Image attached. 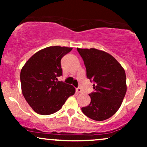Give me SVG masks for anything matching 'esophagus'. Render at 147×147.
<instances>
[{
  "mask_svg": "<svg viewBox=\"0 0 147 147\" xmlns=\"http://www.w3.org/2000/svg\"><path fill=\"white\" fill-rule=\"evenodd\" d=\"M76 92H82V90L81 88H76Z\"/></svg>",
  "mask_w": 147,
  "mask_h": 147,
  "instance_id": "obj_1",
  "label": "esophagus"
}]
</instances>
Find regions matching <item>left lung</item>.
<instances>
[{"instance_id": "left-lung-1", "label": "left lung", "mask_w": 147, "mask_h": 147, "mask_svg": "<svg viewBox=\"0 0 147 147\" xmlns=\"http://www.w3.org/2000/svg\"><path fill=\"white\" fill-rule=\"evenodd\" d=\"M86 68V76L93 82L91 102L82 108L85 115L96 121L112 117L122 104L126 92V73L112 55L95 48H77Z\"/></svg>"}]
</instances>
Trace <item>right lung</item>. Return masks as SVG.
Segmentation results:
<instances>
[{"label": "right lung", "mask_w": 147, "mask_h": 147, "mask_svg": "<svg viewBox=\"0 0 147 147\" xmlns=\"http://www.w3.org/2000/svg\"><path fill=\"white\" fill-rule=\"evenodd\" d=\"M72 50L68 47H48L36 52L22 68V93L38 114L55 113L75 94L72 85L57 79L62 75L61 59Z\"/></svg>", "instance_id": "obj_1"}]
</instances>
